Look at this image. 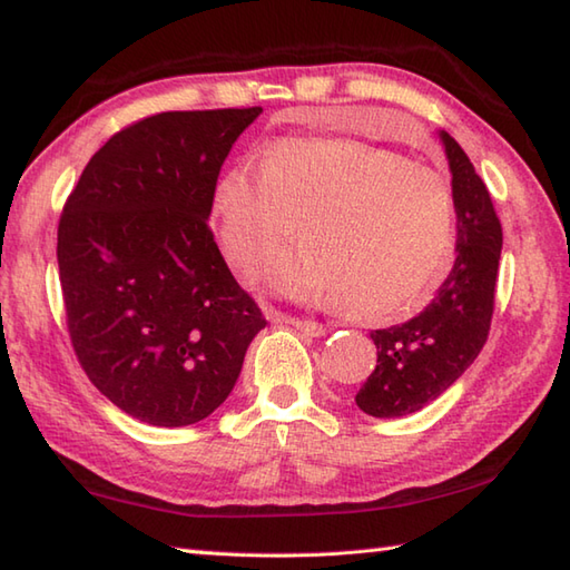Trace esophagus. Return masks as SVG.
<instances>
[{
    "label": "esophagus",
    "instance_id": "obj_1",
    "mask_svg": "<svg viewBox=\"0 0 570 570\" xmlns=\"http://www.w3.org/2000/svg\"><path fill=\"white\" fill-rule=\"evenodd\" d=\"M278 321H282V323H288V325H294L296 331L306 333V335H313V337H318V335H323V333H325V325H323V323L308 321V318H286V316H282Z\"/></svg>",
    "mask_w": 570,
    "mask_h": 570
}]
</instances>
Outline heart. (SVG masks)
Listing matches in <instances>:
<instances>
[{"mask_svg":"<svg viewBox=\"0 0 570 570\" xmlns=\"http://www.w3.org/2000/svg\"><path fill=\"white\" fill-rule=\"evenodd\" d=\"M213 223L229 266L247 282L296 237L278 286L333 296L347 316L390 321L416 304L453 249L455 196L439 168L343 139H286L264 164L217 180Z\"/></svg>","mask_w":570,"mask_h":570,"instance_id":"heart-1","label":"heart"}]
</instances>
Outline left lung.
Listing matches in <instances>:
<instances>
[{
  "label": "left lung",
  "instance_id": "obj_1",
  "mask_svg": "<svg viewBox=\"0 0 570 570\" xmlns=\"http://www.w3.org/2000/svg\"><path fill=\"white\" fill-rule=\"evenodd\" d=\"M441 139L453 174L458 257L416 318L370 333L377 367L355 402L377 419L409 416L439 399L475 362L490 335L502 225L468 154L448 131H441Z\"/></svg>",
  "mask_w": 570,
  "mask_h": 570
}]
</instances>
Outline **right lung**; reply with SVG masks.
Here are the masks:
<instances>
[{"mask_svg":"<svg viewBox=\"0 0 570 570\" xmlns=\"http://www.w3.org/2000/svg\"><path fill=\"white\" fill-rule=\"evenodd\" d=\"M259 112L139 119L95 151L60 213L70 345L88 380L151 426L210 416L266 325L208 225L220 168Z\"/></svg>","mask_w":570,"mask_h":570,"instance_id":"1","label":"right lung"}]
</instances>
